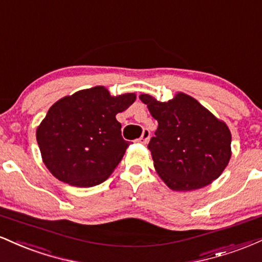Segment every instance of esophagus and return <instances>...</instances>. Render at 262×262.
Segmentation results:
<instances>
[{
  "instance_id": "1",
  "label": "esophagus",
  "mask_w": 262,
  "mask_h": 262,
  "mask_svg": "<svg viewBox=\"0 0 262 262\" xmlns=\"http://www.w3.org/2000/svg\"><path fill=\"white\" fill-rule=\"evenodd\" d=\"M149 139H150V130L149 129H144L143 133H141V135H140V138L138 139V143L143 144V145H146Z\"/></svg>"
}]
</instances>
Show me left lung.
<instances>
[{
  "mask_svg": "<svg viewBox=\"0 0 262 262\" xmlns=\"http://www.w3.org/2000/svg\"><path fill=\"white\" fill-rule=\"evenodd\" d=\"M139 98L159 123L148 149L167 187L193 191L222 175L231 158V134L223 121L183 92L167 102L148 93Z\"/></svg>",
  "mask_w": 262,
  "mask_h": 262,
  "instance_id": "1",
  "label": "left lung"
}]
</instances>
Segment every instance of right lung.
Listing matches in <instances>:
<instances>
[{"label":"right lung","instance_id":"obj_1","mask_svg":"<svg viewBox=\"0 0 262 262\" xmlns=\"http://www.w3.org/2000/svg\"><path fill=\"white\" fill-rule=\"evenodd\" d=\"M135 98V93L112 96L96 86L56 101L37 128L41 159L52 175L75 187L106 181L129 146L116 116Z\"/></svg>","mask_w":262,"mask_h":262}]
</instances>
